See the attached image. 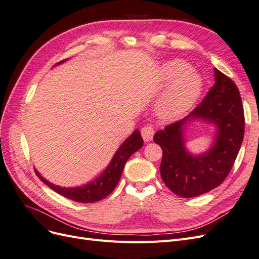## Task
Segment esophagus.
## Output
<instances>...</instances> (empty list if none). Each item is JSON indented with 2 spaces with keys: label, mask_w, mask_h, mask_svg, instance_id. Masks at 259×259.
Instances as JSON below:
<instances>
[{
  "label": "esophagus",
  "mask_w": 259,
  "mask_h": 259,
  "mask_svg": "<svg viewBox=\"0 0 259 259\" xmlns=\"http://www.w3.org/2000/svg\"><path fill=\"white\" fill-rule=\"evenodd\" d=\"M153 135H154V130L151 125H147V126H144L142 128V136H143V139L145 140V143L151 142Z\"/></svg>",
  "instance_id": "obj_1"
}]
</instances>
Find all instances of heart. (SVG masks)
<instances>
[{"mask_svg":"<svg viewBox=\"0 0 259 259\" xmlns=\"http://www.w3.org/2000/svg\"><path fill=\"white\" fill-rule=\"evenodd\" d=\"M158 85L168 88L155 104V112L162 120L173 121L194 105L202 91L201 76L182 59L166 61L159 69Z\"/></svg>","mask_w":259,"mask_h":259,"instance_id":"1","label":"heart"}]
</instances>
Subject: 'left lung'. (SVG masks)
Listing matches in <instances>:
<instances>
[{
    "instance_id": "1",
    "label": "left lung",
    "mask_w": 259,
    "mask_h": 259,
    "mask_svg": "<svg viewBox=\"0 0 259 259\" xmlns=\"http://www.w3.org/2000/svg\"><path fill=\"white\" fill-rule=\"evenodd\" d=\"M214 75L215 84L202 103L153 137L163 151L162 180L183 198L199 197L221 185L229 174L244 136V112L237 85L216 68ZM197 120L210 124L215 132L206 152L192 154L185 145V131Z\"/></svg>"
}]
</instances>
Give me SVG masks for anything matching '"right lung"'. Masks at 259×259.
<instances>
[{
    "label": "right lung",
    "mask_w": 259,
    "mask_h": 259,
    "mask_svg": "<svg viewBox=\"0 0 259 259\" xmlns=\"http://www.w3.org/2000/svg\"><path fill=\"white\" fill-rule=\"evenodd\" d=\"M65 61H67V59L58 62V64L55 65V67L64 64ZM143 145L144 140L142 138V135H140V132L139 130H135L130 137L124 140V143L115 151L113 158L111 159L109 165L106 167L103 173L97 176L95 179H93L92 182L82 186L60 187L54 185L53 183L49 182L48 179H45L36 169L35 173L45 185H48L54 191H56L57 193L64 195V197L70 200L81 203L97 202L105 199L107 195L113 191L121 178L125 163L127 162L130 156L133 153H135L143 147Z\"/></svg>",
    "instance_id": "obj_1"
}]
</instances>
